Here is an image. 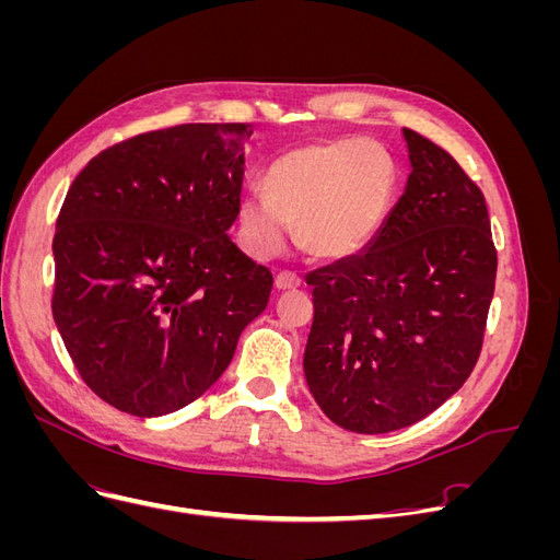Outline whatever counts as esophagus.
I'll return each instance as SVG.
<instances>
[{
    "label": "esophagus",
    "mask_w": 560,
    "mask_h": 560,
    "mask_svg": "<svg viewBox=\"0 0 560 560\" xmlns=\"http://www.w3.org/2000/svg\"><path fill=\"white\" fill-rule=\"evenodd\" d=\"M299 284H301V278L296 273H292V270H282V273H278V278H276V290H280V292L296 290Z\"/></svg>",
    "instance_id": "esophagus-1"
}]
</instances>
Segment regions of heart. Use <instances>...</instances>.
Returning <instances> with one entry per match:
<instances>
[{
	"label": "heart",
	"instance_id": "1",
	"mask_svg": "<svg viewBox=\"0 0 560 560\" xmlns=\"http://www.w3.org/2000/svg\"><path fill=\"white\" fill-rule=\"evenodd\" d=\"M395 194V165L374 142L343 138L296 147L266 171V194L238 206V238L254 259H273L296 226L315 259H348L381 231Z\"/></svg>",
	"mask_w": 560,
	"mask_h": 560
}]
</instances>
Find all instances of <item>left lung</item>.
Segmentation results:
<instances>
[{"mask_svg": "<svg viewBox=\"0 0 560 560\" xmlns=\"http://www.w3.org/2000/svg\"><path fill=\"white\" fill-rule=\"evenodd\" d=\"M411 175L360 254L317 268L303 374L338 428L383 434L430 416L479 360L498 254L483 194L404 128Z\"/></svg>", "mask_w": 560, "mask_h": 560, "instance_id": "1", "label": "left lung"}]
</instances>
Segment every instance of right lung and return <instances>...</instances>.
Wrapping results in <instances>:
<instances>
[{
    "mask_svg": "<svg viewBox=\"0 0 560 560\" xmlns=\"http://www.w3.org/2000/svg\"><path fill=\"white\" fill-rule=\"evenodd\" d=\"M245 124H184L89 161L56 222L54 319L93 393L140 418L198 399L273 276L231 241Z\"/></svg>",
    "mask_w": 560,
    "mask_h": 560,
    "instance_id": "obj_1",
    "label": "right lung"
}]
</instances>
